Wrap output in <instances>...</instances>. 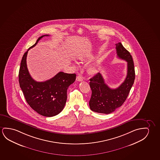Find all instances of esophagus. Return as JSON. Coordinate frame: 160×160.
Returning <instances> with one entry per match:
<instances>
[{"label": "esophagus", "mask_w": 160, "mask_h": 160, "mask_svg": "<svg viewBox=\"0 0 160 160\" xmlns=\"http://www.w3.org/2000/svg\"><path fill=\"white\" fill-rule=\"evenodd\" d=\"M76 80L77 81H83V78L81 76H78L77 77Z\"/></svg>", "instance_id": "obj_1"}]
</instances>
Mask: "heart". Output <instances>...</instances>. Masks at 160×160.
Segmentation results:
<instances>
[{
  "mask_svg": "<svg viewBox=\"0 0 160 160\" xmlns=\"http://www.w3.org/2000/svg\"><path fill=\"white\" fill-rule=\"evenodd\" d=\"M88 72L91 75H94L98 73V68L95 66H91L88 68Z\"/></svg>",
  "mask_w": 160,
  "mask_h": 160,
  "instance_id": "b5f03b06",
  "label": "heart"
}]
</instances>
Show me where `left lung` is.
Here are the masks:
<instances>
[{
  "instance_id": "8db88e82",
  "label": "left lung",
  "mask_w": 160,
  "mask_h": 160,
  "mask_svg": "<svg viewBox=\"0 0 160 160\" xmlns=\"http://www.w3.org/2000/svg\"><path fill=\"white\" fill-rule=\"evenodd\" d=\"M115 45L118 58L127 62V77L124 82L116 89L109 88L105 83L100 73L89 79L92 90L89 107L94 112L110 114L121 107L127 99L134 84L135 73L132 56L121 42Z\"/></svg>"
}]
</instances>
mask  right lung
I'll use <instances>...</instances> for the list:
<instances>
[{
	"mask_svg": "<svg viewBox=\"0 0 160 160\" xmlns=\"http://www.w3.org/2000/svg\"><path fill=\"white\" fill-rule=\"evenodd\" d=\"M48 36L45 35L40 37L36 43L24 53L20 63L19 82L30 107L39 114L51 117L58 114L63 109L67 100V89L75 81L76 74L60 72L50 79L41 82H36L31 77L26 64L28 51L35 46L41 38Z\"/></svg>",
	"mask_w": 160,
	"mask_h": 160,
	"instance_id": "1",
	"label": "right lung"
}]
</instances>
